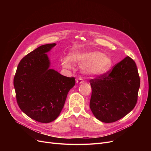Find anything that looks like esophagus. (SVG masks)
<instances>
[{
    "instance_id": "1",
    "label": "esophagus",
    "mask_w": 151,
    "mask_h": 151,
    "mask_svg": "<svg viewBox=\"0 0 151 151\" xmlns=\"http://www.w3.org/2000/svg\"><path fill=\"white\" fill-rule=\"evenodd\" d=\"M76 83H78V84H81L84 83V80L81 78V77H79L78 79H76Z\"/></svg>"
}]
</instances>
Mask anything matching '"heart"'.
I'll return each mask as SVG.
<instances>
[{"label":"heart","instance_id":"b5f03b06","mask_svg":"<svg viewBox=\"0 0 151 151\" xmlns=\"http://www.w3.org/2000/svg\"><path fill=\"white\" fill-rule=\"evenodd\" d=\"M70 61L77 65H83L84 72L93 75L103 74L111 65V58L98 52L73 50L68 55V58H62V65L65 68H70L72 67Z\"/></svg>","mask_w":151,"mask_h":151}]
</instances>
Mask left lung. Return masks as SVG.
<instances>
[{
  "mask_svg": "<svg viewBox=\"0 0 151 151\" xmlns=\"http://www.w3.org/2000/svg\"><path fill=\"white\" fill-rule=\"evenodd\" d=\"M89 82L92 88L89 107L101 122H115L135 106L140 80L135 62L130 57Z\"/></svg>",
  "mask_w": 151,
  "mask_h": 151,
  "instance_id": "obj_1",
  "label": "left lung"
}]
</instances>
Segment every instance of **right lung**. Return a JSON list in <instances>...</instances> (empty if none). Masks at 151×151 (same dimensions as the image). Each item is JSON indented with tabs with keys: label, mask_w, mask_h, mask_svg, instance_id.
Listing matches in <instances>:
<instances>
[{
	"label": "right lung",
	"mask_w": 151,
	"mask_h": 151,
	"mask_svg": "<svg viewBox=\"0 0 151 151\" xmlns=\"http://www.w3.org/2000/svg\"><path fill=\"white\" fill-rule=\"evenodd\" d=\"M55 43L43 45L22 58L14 78L18 106L27 116L41 123H50L60 115L75 77L50 69L46 53Z\"/></svg>",
	"instance_id": "obj_1"
}]
</instances>
